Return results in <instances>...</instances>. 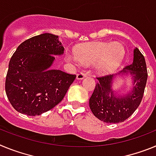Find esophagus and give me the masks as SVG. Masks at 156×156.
Listing matches in <instances>:
<instances>
[{
    "label": "esophagus",
    "mask_w": 156,
    "mask_h": 156,
    "mask_svg": "<svg viewBox=\"0 0 156 156\" xmlns=\"http://www.w3.org/2000/svg\"><path fill=\"white\" fill-rule=\"evenodd\" d=\"M85 76H86V74L85 73H79L76 75V79L77 80H83Z\"/></svg>",
    "instance_id": "obj_1"
}]
</instances>
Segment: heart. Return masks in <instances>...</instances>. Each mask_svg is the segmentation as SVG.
I'll use <instances>...</instances> for the list:
<instances>
[{
    "label": "heart",
    "mask_w": 156,
    "mask_h": 156,
    "mask_svg": "<svg viewBox=\"0 0 156 156\" xmlns=\"http://www.w3.org/2000/svg\"><path fill=\"white\" fill-rule=\"evenodd\" d=\"M125 50L119 42L87 43L76 47L74 53H68L66 59L70 62L92 64L99 73H110L122 62Z\"/></svg>",
    "instance_id": "b5f03b06"
}]
</instances>
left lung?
Listing matches in <instances>:
<instances>
[{
	"mask_svg": "<svg viewBox=\"0 0 156 156\" xmlns=\"http://www.w3.org/2000/svg\"><path fill=\"white\" fill-rule=\"evenodd\" d=\"M132 77L129 92L121 95L112 88L118 75ZM148 78L143 55L137 48L133 49L132 64L126 66L115 75L99 77L89 100L90 108L98 119L108 123H118L129 118L138 108L144 94Z\"/></svg>",
	"mask_w": 156,
	"mask_h": 156,
	"instance_id": "obj_1",
	"label": "left lung"
}]
</instances>
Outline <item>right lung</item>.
<instances>
[{
	"label": "right lung",
	"instance_id": "add662e5",
	"mask_svg": "<svg viewBox=\"0 0 156 156\" xmlns=\"http://www.w3.org/2000/svg\"><path fill=\"white\" fill-rule=\"evenodd\" d=\"M64 48L58 36L43 34L25 41L11 58L5 91L11 105L27 115H39L57 105L76 79L51 67Z\"/></svg>",
	"mask_w": 156,
	"mask_h": 156
}]
</instances>
